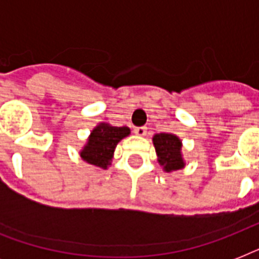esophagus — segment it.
<instances>
[{"mask_svg":"<svg viewBox=\"0 0 259 259\" xmlns=\"http://www.w3.org/2000/svg\"><path fill=\"white\" fill-rule=\"evenodd\" d=\"M134 133L137 134V136H140V137H144L146 134V127H144V126H142V127H136V129H134Z\"/></svg>","mask_w":259,"mask_h":259,"instance_id":"34e87169","label":"esophagus"}]
</instances>
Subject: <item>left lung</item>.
Instances as JSON below:
<instances>
[{"mask_svg": "<svg viewBox=\"0 0 259 259\" xmlns=\"http://www.w3.org/2000/svg\"><path fill=\"white\" fill-rule=\"evenodd\" d=\"M152 141H153L156 154H157V161L162 166L164 172L170 173L173 170H179L181 168H184L185 161L183 158V153H181L183 142L176 134H154Z\"/></svg>", "mask_w": 259, "mask_h": 259, "instance_id": "1", "label": "left lung"}]
</instances>
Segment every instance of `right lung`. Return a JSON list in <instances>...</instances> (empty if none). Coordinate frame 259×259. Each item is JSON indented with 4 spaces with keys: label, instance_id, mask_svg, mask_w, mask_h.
Instances as JSON below:
<instances>
[{
    "label": "right lung",
    "instance_id": "1",
    "mask_svg": "<svg viewBox=\"0 0 259 259\" xmlns=\"http://www.w3.org/2000/svg\"><path fill=\"white\" fill-rule=\"evenodd\" d=\"M130 129L127 126H111L101 122L90 133L86 145L80 149V157L86 162L102 169H107L111 165L114 150L118 142L127 137Z\"/></svg>",
    "mask_w": 259,
    "mask_h": 259
}]
</instances>
